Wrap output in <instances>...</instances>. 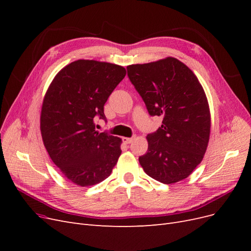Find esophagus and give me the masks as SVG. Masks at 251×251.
Listing matches in <instances>:
<instances>
[{
    "label": "esophagus",
    "mask_w": 251,
    "mask_h": 251,
    "mask_svg": "<svg viewBox=\"0 0 251 251\" xmlns=\"http://www.w3.org/2000/svg\"><path fill=\"white\" fill-rule=\"evenodd\" d=\"M134 138H135V137H124V138H123V141H124L126 144H130V143L133 142Z\"/></svg>",
    "instance_id": "1"
}]
</instances>
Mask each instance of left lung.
<instances>
[{"instance_id": "1", "label": "left lung", "mask_w": 251, "mask_h": 251, "mask_svg": "<svg viewBox=\"0 0 251 251\" xmlns=\"http://www.w3.org/2000/svg\"><path fill=\"white\" fill-rule=\"evenodd\" d=\"M127 76L151 116L162 125L147 139L139 163L150 177L164 184L187 178L200 164L210 134L206 95L194 72L175 57L126 67Z\"/></svg>"}]
</instances>
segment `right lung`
I'll return each instance as SVG.
<instances>
[{
	"instance_id": "add662e5",
	"label": "right lung",
	"mask_w": 251,
	"mask_h": 251,
	"mask_svg": "<svg viewBox=\"0 0 251 251\" xmlns=\"http://www.w3.org/2000/svg\"><path fill=\"white\" fill-rule=\"evenodd\" d=\"M124 67L78 59L63 68L44 97L41 133L51 160L74 184L107 179L121 154V139L95 130L96 116L126 76Z\"/></svg>"
}]
</instances>
